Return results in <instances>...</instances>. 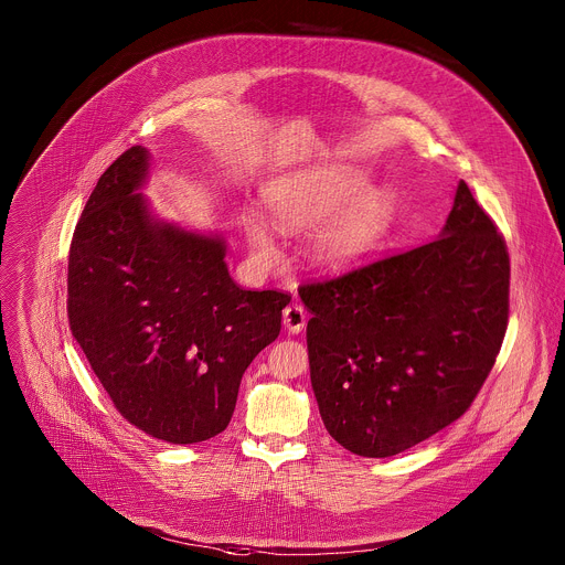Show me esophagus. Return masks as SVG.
Instances as JSON below:
<instances>
[{
	"mask_svg": "<svg viewBox=\"0 0 565 565\" xmlns=\"http://www.w3.org/2000/svg\"><path fill=\"white\" fill-rule=\"evenodd\" d=\"M284 327L288 333H301L306 329V310L297 303L284 308Z\"/></svg>",
	"mask_w": 565,
	"mask_h": 565,
	"instance_id": "34e87169",
	"label": "esophagus"
}]
</instances>
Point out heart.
Here are the masks:
<instances>
[{
    "label": "heart",
    "mask_w": 565,
    "mask_h": 565,
    "mask_svg": "<svg viewBox=\"0 0 565 565\" xmlns=\"http://www.w3.org/2000/svg\"><path fill=\"white\" fill-rule=\"evenodd\" d=\"M364 179L347 168H319L275 181L264 203L270 223L284 234H312V259L324 270H349L371 255L393 216V196L384 188L362 190ZM255 257L275 264L279 250L268 225L244 218Z\"/></svg>",
    "instance_id": "obj_1"
}]
</instances>
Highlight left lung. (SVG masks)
<instances>
[{
    "label": "left lung",
    "instance_id": "8db88e82",
    "mask_svg": "<svg viewBox=\"0 0 565 565\" xmlns=\"http://www.w3.org/2000/svg\"><path fill=\"white\" fill-rule=\"evenodd\" d=\"M327 431L386 458L458 420L488 380L510 312L505 238L460 181L436 241L299 286Z\"/></svg>",
    "mask_w": 565,
    "mask_h": 565
}]
</instances>
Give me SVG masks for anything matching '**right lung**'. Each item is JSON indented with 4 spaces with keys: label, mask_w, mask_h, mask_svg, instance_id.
Returning a JSON list of instances; mask_svg holds the SVG:
<instances>
[{
    "label": "right lung",
    "mask_w": 565,
    "mask_h": 565,
    "mask_svg": "<svg viewBox=\"0 0 565 565\" xmlns=\"http://www.w3.org/2000/svg\"><path fill=\"white\" fill-rule=\"evenodd\" d=\"M147 172L136 145L92 192L68 250V327L127 423L192 445L227 427L290 295L244 290L221 236L153 218L138 192Z\"/></svg>",
    "instance_id": "right-lung-1"
}]
</instances>
